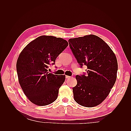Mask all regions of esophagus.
<instances>
[{"mask_svg":"<svg viewBox=\"0 0 131 131\" xmlns=\"http://www.w3.org/2000/svg\"><path fill=\"white\" fill-rule=\"evenodd\" d=\"M70 78V77L68 76V75H66V79H69V78Z\"/></svg>","mask_w":131,"mask_h":131,"instance_id":"34e87169","label":"esophagus"}]
</instances>
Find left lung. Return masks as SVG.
<instances>
[{
    "label": "left lung",
    "instance_id": "1",
    "mask_svg": "<svg viewBox=\"0 0 131 131\" xmlns=\"http://www.w3.org/2000/svg\"><path fill=\"white\" fill-rule=\"evenodd\" d=\"M70 49L82 68L88 67L87 74L77 75V85L73 88L77 103L85 107L100 104L109 94L115 83L117 59L109 45L94 35L70 39Z\"/></svg>",
    "mask_w": 131,
    "mask_h": 131
}]
</instances>
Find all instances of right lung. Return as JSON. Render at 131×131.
<instances>
[{
    "label": "right lung",
    "instance_id": "obj_1",
    "mask_svg": "<svg viewBox=\"0 0 131 131\" xmlns=\"http://www.w3.org/2000/svg\"><path fill=\"white\" fill-rule=\"evenodd\" d=\"M66 40L42 35L29 42L19 54L16 63L19 83L33 104L45 106L56 100L66 76L49 73V65L68 46Z\"/></svg>",
    "mask_w": 131,
    "mask_h": 131
}]
</instances>
